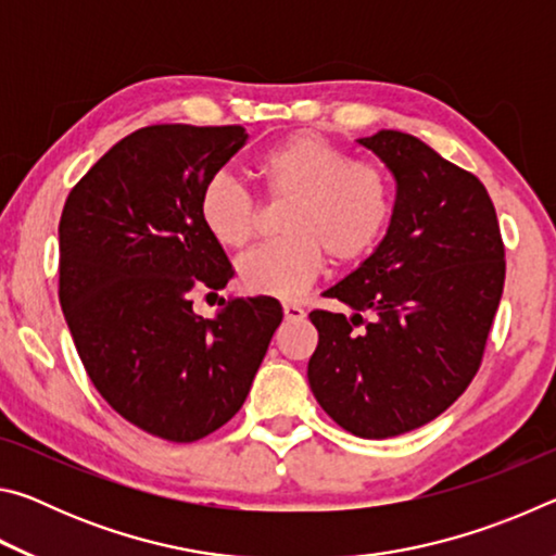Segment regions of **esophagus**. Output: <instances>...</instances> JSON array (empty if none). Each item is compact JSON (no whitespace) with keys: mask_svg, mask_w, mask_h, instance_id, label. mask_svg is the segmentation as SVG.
<instances>
[{"mask_svg":"<svg viewBox=\"0 0 556 556\" xmlns=\"http://www.w3.org/2000/svg\"><path fill=\"white\" fill-rule=\"evenodd\" d=\"M306 316L304 308H301L299 304H294V301H287L285 304V318L287 321H301V318Z\"/></svg>","mask_w":556,"mask_h":556,"instance_id":"1","label":"esophagus"}]
</instances>
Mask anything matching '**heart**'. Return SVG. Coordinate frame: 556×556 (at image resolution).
Masks as SVG:
<instances>
[{"label":"heart","instance_id":"1","mask_svg":"<svg viewBox=\"0 0 556 556\" xmlns=\"http://www.w3.org/2000/svg\"><path fill=\"white\" fill-rule=\"evenodd\" d=\"M257 176L279 201H291L287 240L260 244L238 262L252 294L294 296L324 269L363 262L378 248L392 213L390 184L378 166L351 162L316 131H294L257 159ZM201 220L225 248H244L257 230V203L238 178L215 174L201 191Z\"/></svg>","mask_w":556,"mask_h":556}]
</instances>
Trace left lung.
<instances>
[{
  "label": "left lung",
  "instance_id": "1",
  "mask_svg": "<svg viewBox=\"0 0 556 556\" xmlns=\"http://www.w3.org/2000/svg\"><path fill=\"white\" fill-rule=\"evenodd\" d=\"M357 144L390 168L397 193L372 255L324 291L353 316L308 314L318 331L308 384L338 427L388 439L437 419L476 378L503 296L505 248L473 174L397 129Z\"/></svg>",
  "mask_w": 556,
  "mask_h": 556
}]
</instances>
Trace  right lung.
Masks as SVG:
<instances>
[{"label":"right lung","mask_w":556,"mask_h":556,"mask_svg":"<svg viewBox=\"0 0 556 556\" xmlns=\"http://www.w3.org/2000/svg\"><path fill=\"white\" fill-rule=\"evenodd\" d=\"M248 142L240 125L131 131L73 186L63 205L61 306L92 384L147 434L191 444L235 417L281 324L271 296L193 294L232 277L201 220L208 178Z\"/></svg>","instance_id":"right-lung-1"}]
</instances>
